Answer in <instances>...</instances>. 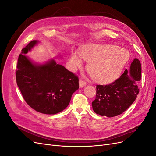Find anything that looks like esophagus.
I'll list each match as a JSON object with an SVG mask.
<instances>
[{
  "label": "esophagus",
  "mask_w": 156,
  "mask_h": 156,
  "mask_svg": "<svg viewBox=\"0 0 156 156\" xmlns=\"http://www.w3.org/2000/svg\"><path fill=\"white\" fill-rule=\"evenodd\" d=\"M87 85V83L85 81H84L83 79H80L79 80V87L81 88H83L84 87H85Z\"/></svg>",
  "instance_id": "esophagus-1"
}]
</instances>
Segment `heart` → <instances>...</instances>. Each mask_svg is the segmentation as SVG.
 Returning a JSON list of instances; mask_svg holds the SVG:
<instances>
[{
  "label": "heart",
  "instance_id": "obj_1",
  "mask_svg": "<svg viewBox=\"0 0 156 156\" xmlns=\"http://www.w3.org/2000/svg\"><path fill=\"white\" fill-rule=\"evenodd\" d=\"M88 61V72L98 82H108L118 77L129 58L126 49L114 45H89L84 47L79 55L73 52L70 64L73 69L82 66V60Z\"/></svg>",
  "mask_w": 156,
  "mask_h": 156
}]
</instances>
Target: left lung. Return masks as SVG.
<instances>
[{
	"label": "left lung",
	"instance_id": "left-lung-1",
	"mask_svg": "<svg viewBox=\"0 0 156 156\" xmlns=\"http://www.w3.org/2000/svg\"><path fill=\"white\" fill-rule=\"evenodd\" d=\"M126 69L121 76L105 85H96L94 111L100 116L113 117L122 114L134 102L139 92L136 81L141 79V64L137 58L132 62L129 74Z\"/></svg>",
	"mask_w": 156,
	"mask_h": 156
}]
</instances>
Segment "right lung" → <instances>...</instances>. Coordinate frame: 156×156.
<instances>
[{
	"instance_id": "add662e5",
	"label": "right lung",
	"mask_w": 156,
	"mask_h": 156,
	"mask_svg": "<svg viewBox=\"0 0 156 156\" xmlns=\"http://www.w3.org/2000/svg\"><path fill=\"white\" fill-rule=\"evenodd\" d=\"M37 42L31 41L19 55L16 82L25 101L33 109L55 115L69 105L79 87V78L53 60L43 65L33 64L25 55Z\"/></svg>"
}]
</instances>
